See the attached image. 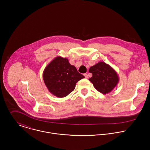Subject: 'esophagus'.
Returning <instances> with one entry per match:
<instances>
[{
    "label": "esophagus",
    "mask_w": 150,
    "mask_h": 150,
    "mask_svg": "<svg viewBox=\"0 0 150 150\" xmlns=\"http://www.w3.org/2000/svg\"><path fill=\"white\" fill-rule=\"evenodd\" d=\"M84 76L85 78H88V75L87 74H84Z\"/></svg>",
    "instance_id": "obj_1"
}]
</instances>
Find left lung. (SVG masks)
<instances>
[{
    "label": "left lung",
    "mask_w": 150,
    "mask_h": 150,
    "mask_svg": "<svg viewBox=\"0 0 150 150\" xmlns=\"http://www.w3.org/2000/svg\"><path fill=\"white\" fill-rule=\"evenodd\" d=\"M89 72L93 74L89 79L94 87L100 93L106 94L110 93L119 81V76L116 71L109 64L100 62L91 67Z\"/></svg>",
    "instance_id": "8db88e82"
}]
</instances>
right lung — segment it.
<instances>
[{
	"label": "right lung",
	"mask_w": 150,
	"mask_h": 150,
	"mask_svg": "<svg viewBox=\"0 0 150 150\" xmlns=\"http://www.w3.org/2000/svg\"><path fill=\"white\" fill-rule=\"evenodd\" d=\"M42 78L49 91L62 98L72 92L76 82L85 77L71 65L67 58L57 56L45 68Z\"/></svg>",
	"instance_id": "add662e5"
}]
</instances>
